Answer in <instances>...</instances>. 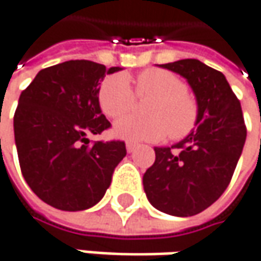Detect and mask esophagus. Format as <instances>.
I'll use <instances>...</instances> for the list:
<instances>
[{"instance_id":"1","label":"esophagus","mask_w":261,"mask_h":261,"mask_svg":"<svg viewBox=\"0 0 261 261\" xmlns=\"http://www.w3.org/2000/svg\"><path fill=\"white\" fill-rule=\"evenodd\" d=\"M125 147H127V152H134V149H136V143L133 142H127L125 144Z\"/></svg>"}]
</instances>
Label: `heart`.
<instances>
[{
  "mask_svg": "<svg viewBox=\"0 0 261 261\" xmlns=\"http://www.w3.org/2000/svg\"><path fill=\"white\" fill-rule=\"evenodd\" d=\"M133 85L134 92L127 77L112 74L103 79L97 90L99 107L111 119L121 118L131 111L136 96L147 99L143 107L147 115L119 119L114 127L117 137L130 142H156L168 134L171 140H181L196 128L200 117L197 99L176 74L149 68L137 74Z\"/></svg>",
  "mask_w": 261,
  "mask_h": 261,
  "instance_id": "b5f03b06",
  "label": "heart"
}]
</instances>
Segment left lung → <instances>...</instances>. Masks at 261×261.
<instances>
[{
    "instance_id": "1",
    "label": "left lung",
    "mask_w": 261,
    "mask_h": 261,
    "mask_svg": "<svg viewBox=\"0 0 261 261\" xmlns=\"http://www.w3.org/2000/svg\"><path fill=\"white\" fill-rule=\"evenodd\" d=\"M186 77L196 93V130L172 147H154V164L143 186L153 207L172 216H193L212 206L232 179L247 127L243 109L225 75L198 60L161 65Z\"/></svg>"
}]
</instances>
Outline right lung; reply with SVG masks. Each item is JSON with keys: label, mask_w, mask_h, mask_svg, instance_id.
Returning <instances> with one entry per match:
<instances>
[{"label": "right lung", "mask_w": 261, "mask_h": 261, "mask_svg": "<svg viewBox=\"0 0 261 261\" xmlns=\"http://www.w3.org/2000/svg\"><path fill=\"white\" fill-rule=\"evenodd\" d=\"M119 70L87 60L65 61L40 70L20 95L14 112L20 169L32 191L55 209L95 206L127 154L122 140L89 144L87 139L111 128L97 90L105 74Z\"/></svg>", "instance_id": "add662e5"}]
</instances>
